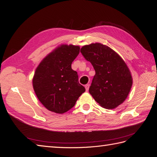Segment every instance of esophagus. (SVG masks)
Masks as SVG:
<instances>
[{"mask_svg": "<svg viewBox=\"0 0 157 157\" xmlns=\"http://www.w3.org/2000/svg\"><path fill=\"white\" fill-rule=\"evenodd\" d=\"M89 87H90V84H87L85 85V88H86V91H88V89H89Z\"/></svg>", "mask_w": 157, "mask_h": 157, "instance_id": "obj_1", "label": "esophagus"}]
</instances>
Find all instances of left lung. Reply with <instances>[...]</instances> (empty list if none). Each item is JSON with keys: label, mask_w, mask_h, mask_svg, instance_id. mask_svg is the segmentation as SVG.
<instances>
[{"label": "left lung", "mask_w": 157, "mask_h": 157, "mask_svg": "<svg viewBox=\"0 0 157 157\" xmlns=\"http://www.w3.org/2000/svg\"><path fill=\"white\" fill-rule=\"evenodd\" d=\"M84 58L96 71L89 92L101 107L115 109L124 101L132 85V78L126 64L118 54L100 43L84 46Z\"/></svg>", "instance_id": "obj_1"}]
</instances>
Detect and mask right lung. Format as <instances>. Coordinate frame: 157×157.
I'll list each match as a JSON object with an SVG mask.
<instances>
[{
  "label": "right lung",
  "mask_w": 157,
  "mask_h": 157,
  "mask_svg": "<svg viewBox=\"0 0 157 157\" xmlns=\"http://www.w3.org/2000/svg\"><path fill=\"white\" fill-rule=\"evenodd\" d=\"M80 52L78 46L62 45L47 56L33 80L38 99L49 111L64 113L73 108L85 88L71 64Z\"/></svg>",
  "instance_id": "1"
}]
</instances>
